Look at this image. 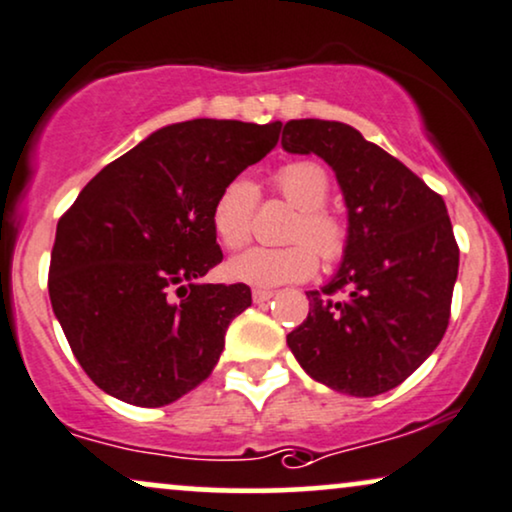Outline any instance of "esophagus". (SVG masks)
<instances>
[{"mask_svg":"<svg viewBox=\"0 0 512 512\" xmlns=\"http://www.w3.org/2000/svg\"><path fill=\"white\" fill-rule=\"evenodd\" d=\"M275 296V292H270V289H254L251 292V299L256 301V304H263V301H270Z\"/></svg>","mask_w":512,"mask_h":512,"instance_id":"1","label":"esophagus"}]
</instances>
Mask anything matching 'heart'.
Listing matches in <instances>:
<instances>
[{
  "label": "heart",
  "mask_w": 512,
  "mask_h": 512,
  "mask_svg": "<svg viewBox=\"0 0 512 512\" xmlns=\"http://www.w3.org/2000/svg\"><path fill=\"white\" fill-rule=\"evenodd\" d=\"M275 187L299 216L289 227V246H254L227 261L232 280L254 287H277L306 280L318 268V253L325 263H337L349 246L344 218L327 208L330 175L315 161H294L275 173ZM258 187L249 178H235L220 189L211 211V225L220 244L239 249L254 230Z\"/></svg>",
  "instance_id": "b5f03b06"
}]
</instances>
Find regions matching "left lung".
<instances>
[{
    "instance_id": "1",
    "label": "left lung",
    "mask_w": 512,
    "mask_h": 512,
    "mask_svg": "<svg viewBox=\"0 0 512 512\" xmlns=\"http://www.w3.org/2000/svg\"><path fill=\"white\" fill-rule=\"evenodd\" d=\"M289 154H318L337 175L349 246L287 344L315 382L349 396L399 387L437 349L451 318L458 244L444 199L399 159L337 121L282 130Z\"/></svg>"
}]
</instances>
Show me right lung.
Returning <instances> with one entry per match:
<instances>
[{
    "instance_id": "add662e5",
    "label": "right lung",
    "mask_w": 512,
    "mask_h": 512,
    "mask_svg": "<svg viewBox=\"0 0 512 512\" xmlns=\"http://www.w3.org/2000/svg\"><path fill=\"white\" fill-rule=\"evenodd\" d=\"M282 123L166 125L109 163L56 225L49 299L87 377L142 408L178 401L216 368L251 289L201 285L223 261L216 197L280 140Z\"/></svg>"
}]
</instances>
